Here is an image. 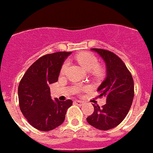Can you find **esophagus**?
<instances>
[{
  "instance_id": "obj_1",
  "label": "esophagus",
  "mask_w": 153,
  "mask_h": 153,
  "mask_svg": "<svg viewBox=\"0 0 153 153\" xmlns=\"http://www.w3.org/2000/svg\"><path fill=\"white\" fill-rule=\"evenodd\" d=\"M83 103H84V102H82V101H79V100L74 101V104L76 105H78V106L82 105H83Z\"/></svg>"
}]
</instances>
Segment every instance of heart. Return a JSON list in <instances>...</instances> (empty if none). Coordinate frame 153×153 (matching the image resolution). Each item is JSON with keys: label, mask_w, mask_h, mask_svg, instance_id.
Listing matches in <instances>:
<instances>
[{"label": "heart", "mask_w": 153, "mask_h": 153, "mask_svg": "<svg viewBox=\"0 0 153 153\" xmlns=\"http://www.w3.org/2000/svg\"><path fill=\"white\" fill-rule=\"evenodd\" d=\"M76 60L79 64L86 71H90L94 76H99L103 73V69L101 66L98 64V58L92 53L89 51H84L75 56ZM69 67V61H65L61 67L60 74L64 75L67 73Z\"/></svg>", "instance_id": "1"}]
</instances>
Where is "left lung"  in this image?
Segmentation results:
<instances>
[{"label": "left lung", "instance_id": "obj_1", "mask_svg": "<svg viewBox=\"0 0 153 153\" xmlns=\"http://www.w3.org/2000/svg\"><path fill=\"white\" fill-rule=\"evenodd\" d=\"M103 58L107 76L98 89L99 98L105 97L106 104L93 105L94 111L87 122L100 131L117 127L127 116L134 96V83L131 73L124 61L114 53L101 48H92Z\"/></svg>", "mask_w": 153, "mask_h": 153}]
</instances>
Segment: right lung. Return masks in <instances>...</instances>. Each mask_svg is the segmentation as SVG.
Instances as JSON below:
<instances>
[{
  "mask_svg": "<svg viewBox=\"0 0 153 153\" xmlns=\"http://www.w3.org/2000/svg\"><path fill=\"white\" fill-rule=\"evenodd\" d=\"M71 52L59 51L39 57L28 68L18 87L21 112L28 122L41 131H49L64 121L71 99L53 101L50 84L57 82L61 67Z\"/></svg>",
  "mask_w": 153,
  "mask_h": 153,
  "instance_id": "add662e5",
  "label": "right lung"
}]
</instances>
